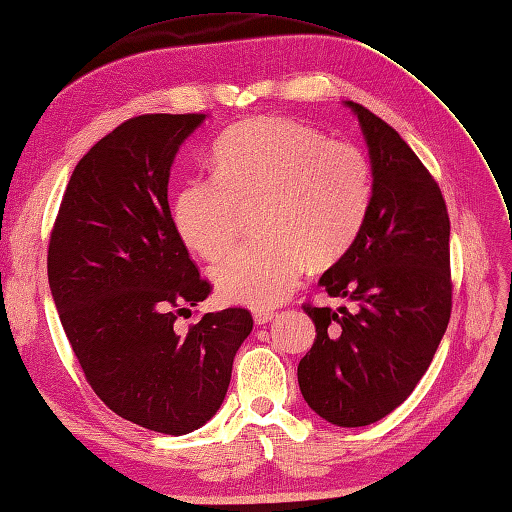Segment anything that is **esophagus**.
I'll return each mask as SVG.
<instances>
[{
  "label": "esophagus",
  "mask_w": 512,
  "mask_h": 512,
  "mask_svg": "<svg viewBox=\"0 0 512 512\" xmlns=\"http://www.w3.org/2000/svg\"><path fill=\"white\" fill-rule=\"evenodd\" d=\"M273 317H276V310L273 308H258L254 310V321L258 326H263V323H269Z\"/></svg>",
  "instance_id": "34e87169"
}]
</instances>
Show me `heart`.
I'll list each match as a JSON object with an SVG mask.
<instances>
[{
  "mask_svg": "<svg viewBox=\"0 0 512 512\" xmlns=\"http://www.w3.org/2000/svg\"><path fill=\"white\" fill-rule=\"evenodd\" d=\"M215 176L189 178L173 219L199 256L217 260L239 241L245 213L260 239L213 269L234 304L284 302L304 276L352 247L373 199V167L363 147L326 139L286 117H256L230 128L213 149Z\"/></svg>",
  "mask_w": 512,
  "mask_h": 512,
  "instance_id": "heart-1",
  "label": "heart"
}]
</instances>
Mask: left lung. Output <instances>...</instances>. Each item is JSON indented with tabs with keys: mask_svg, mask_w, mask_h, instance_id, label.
Listing matches in <instances>:
<instances>
[{
	"mask_svg": "<svg viewBox=\"0 0 512 512\" xmlns=\"http://www.w3.org/2000/svg\"><path fill=\"white\" fill-rule=\"evenodd\" d=\"M347 104L369 145L373 199L356 241L319 280L347 306L304 304L317 336L297 382L319 417L358 428L415 391L450 323L454 286L439 184L389 123Z\"/></svg>",
	"mask_w": 512,
	"mask_h": 512,
	"instance_id": "8db88e82",
	"label": "left lung"
}]
</instances>
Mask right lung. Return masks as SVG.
Here are the masks:
<instances>
[{"mask_svg": "<svg viewBox=\"0 0 512 512\" xmlns=\"http://www.w3.org/2000/svg\"><path fill=\"white\" fill-rule=\"evenodd\" d=\"M204 117L139 115L97 141L71 173L47 247L49 289L86 382L112 413L176 436L217 413L254 328L241 306L178 328L213 291L167 202L173 156Z\"/></svg>", "mask_w": 512, "mask_h": 512, "instance_id": "1", "label": "right lung"}]
</instances>
